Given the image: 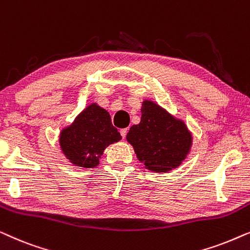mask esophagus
Wrapping results in <instances>:
<instances>
[{
	"label": "esophagus",
	"instance_id": "34e87169",
	"mask_svg": "<svg viewBox=\"0 0 250 250\" xmlns=\"http://www.w3.org/2000/svg\"><path fill=\"white\" fill-rule=\"evenodd\" d=\"M127 131H128L127 128H122V129H121V135L123 136V139L125 138L126 134H127Z\"/></svg>",
	"mask_w": 250,
	"mask_h": 250
}]
</instances>
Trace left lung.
<instances>
[{
  "label": "left lung",
  "instance_id": "left-lung-1",
  "mask_svg": "<svg viewBox=\"0 0 250 250\" xmlns=\"http://www.w3.org/2000/svg\"><path fill=\"white\" fill-rule=\"evenodd\" d=\"M141 122L126 135L138 159L146 169L166 173L179 167L192 146L186 123L170 115L156 102L145 100Z\"/></svg>",
  "mask_w": 250,
  "mask_h": 250
}]
</instances>
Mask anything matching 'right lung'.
<instances>
[{
    "mask_svg": "<svg viewBox=\"0 0 250 250\" xmlns=\"http://www.w3.org/2000/svg\"><path fill=\"white\" fill-rule=\"evenodd\" d=\"M121 139V133L111 124L109 112L97 104H91L61 131L59 143L71 164L93 168L99 165L104 149Z\"/></svg>",
    "mask_w": 250,
    "mask_h": 250,
    "instance_id": "1",
    "label": "right lung"
}]
</instances>
